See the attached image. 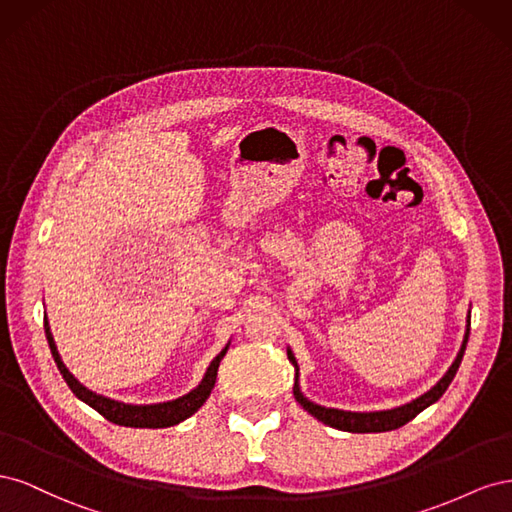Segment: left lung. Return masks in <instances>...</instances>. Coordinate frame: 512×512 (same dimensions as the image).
Segmentation results:
<instances>
[{"mask_svg": "<svg viewBox=\"0 0 512 512\" xmlns=\"http://www.w3.org/2000/svg\"><path fill=\"white\" fill-rule=\"evenodd\" d=\"M468 337H470V314H468L466 335H463V344H461V348L457 352V359L453 361L451 367H448V371L440 378V382L433 386V389H429L425 395L412 399L410 404H404V406L393 408V410H380V412H348V410H337V408H324V406L314 404V401H309L301 393L299 365H297V359H294L292 350L288 348V361L294 365V389H292L294 399L299 401V404L303 406V410H307L314 418H318V421H322L324 425H329V427H335V429L352 431V433H380V431L399 429L401 425L410 423L418 412H423L431 404H436V401L444 395V391L448 389V384L453 382L457 369L461 365L463 352H466Z\"/></svg>", "mask_w": 512, "mask_h": 512, "instance_id": "obj_1", "label": "left lung"}]
</instances>
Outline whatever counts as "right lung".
<instances>
[{
    "label": "right lung",
    "instance_id": "add662e5",
    "mask_svg": "<svg viewBox=\"0 0 512 512\" xmlns=\"http://www.w3.org/2000/svg\"><path fill=\"white\" fill-rule=\"evenodd\" d=\"M44 333L46 339H49V348L53 359L57 363V369L64 376L66 384L70 386V391L79 397L81 401H85L87 406L94 408L96 412H100L106 421H111L115 425H123V427H145V429H160V427H170V425H179L185 418H190L200 406L205 404L207 397L211 395V389L215 386V378H218V367L220 361L224 359V354L228 350L230 344H226V348L215 356L211 361V365L205 371V378L200 380V384L196 389H192L188 395L177 397L173 401H164V404H147V406H134V404H123V401H115L111 397L98 395L94 391H89L87 386H83L79 380H76L68 367L61 361V356L57 352L55 339L49 327V320L44 318Z\"/></svg>",
    "mask_w": 512,
    "mask_h": 512
}]
</instances>
